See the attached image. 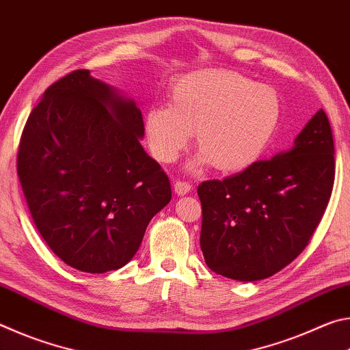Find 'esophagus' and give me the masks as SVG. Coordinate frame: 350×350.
<instances>
[{"instance_id": "obj_1", "label": "esophagus", "mask_w": 350, "mask_h": 350, "mask_svg": "<svg viewBox=\"0 0 350 350\" xmlns=\"http://www.w3.org/2000/svg\"><path fill=\"white\" fill-rule=\"evenodd\" d=\"M174 191L179 194V196H185L189 191H191V185L188 182L183 180H176L174 182Z\"/></svg>"}]
</instances>
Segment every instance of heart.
Segmentation results:
<instances>
[{
    "mask_svg": "<svg viewBox=\"0 0 350 350\" xmlns=\"http://www.w3.org/2000/svg\"><path fill=\"white\" fill-rule=\"evenodd\" d=\"M170 106H151L145 135L152 156L173 162L194 133L198 163L224 174L256 163L275 137L281 102L275 90L230 69H205L177 79Z\"/></svg>",
    "mask_w": 350,
    "mask_h": 350,
    "instance_id": "obj_1",
    "label": "heart"
}]
</instances>
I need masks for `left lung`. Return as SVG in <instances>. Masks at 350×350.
Returning <instances> with one entry per match:
<instances>
[{"label": "left lung", "instance_id": "obj_1", "mask_svg": "<svg viewBox=\"0 0 350 350\" xmlns=\"http://www.w3.org/2000/svg\"><path fill=\"white\" fill-rule=\"evenodd\" d=\"M335 145L323 109L288 152L198 187L200 248L217 275L258 281L278 273L309 244L335 180Z\"/></svg>", "mask_w": 350, "mask_h": 350}]
</instances>
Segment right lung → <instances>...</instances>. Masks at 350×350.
I'll return each mask as SVG.
<instances>
[{"label":"right lung","mask_w":350,"mask_h":350,"mask_svg":"<svg viewBox=\"0 0 350 350\" xmlns=\"http://www.w3.org/2000/svg\"><path fill=\"white\" fill-rule=\"evenodd\" d=\"M144 133L134 102L88 69L52 83L29 114L16 171L35 227L64 264L86 273L123 267L171 200Z\"/></svg>","instance_id":"obj_1"}]
</instances>
